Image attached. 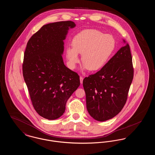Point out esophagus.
Returning a JSON list of instances; mask_svg holds the SVG:
<instances>
[{
  "mask_svg": "<svg viewBox=\"0 0 155 155\" xmlns=\"http://www.w3.org/2000/svg\"><path fill=\"white\" fill-rule=\"evenodd\" d=\"M83 79H84V77H82V76H80V82H81V84H82Z\"/></svg>",
  "mask_w": 155,
  "mask_h": 155,
  "instance_id": "34e87169",
  "label": "esophagus"
}]
</instances>
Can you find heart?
Returning <instances> with one entry per match:
<instances>
[{
  "label": "heart",
  "instance_id": "obj_1",
  "mask_svg": "<svg viewBox=\"0 0 155 155\" xmlns=\"http://www.w3.org/2000/svg\"><path fill=\"white\" fill-rule=\"evenodd\" d=\"M73 48L66 49L68 64L74 68L82 54L83 68L94 71L101 69L109 60L116 46L114 38L96 30H85L79 32L72 41Z\"/></svg>",
  "mask_w": 155,
  "mask_h": 155
}]
</instances>
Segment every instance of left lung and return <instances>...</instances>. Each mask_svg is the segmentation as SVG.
I'll return each mask as SVG.
<instances>
[{
  "instance_id": "left-lung-1",
  "label": "left lung",
  "mask_w": 155,
  "mask_h": 155,
  "mask_svg": "<svg viewBox=\"0 0 155 155\" xmlns=\"http://www.w3.org/2000/svg\"><path fill=\"white\" fill-rule=\"evenodd\" d=\"M133 77L132 56L127 44L101 70L84 79L87 108L91 116L104 121L118 114L127 102Z\"/></svg>"
}]
</instances>
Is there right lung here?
<instances>
[{"instance_id":"1","label":"right lung","mask_w":155,"mask_h":155,"mask_svg":"<svg viewBox=\"0 0 155 155\" xmlns=\"http://www.w3.org/2000/svg\"><path fill=\"white\" fill-rule=\"evenodd\" d=\"M73 21L44 25L30 38L24 54L22 74L34 108L55 120L65 111L68 98L80 85V76L64 64L63 40Z\"/></svg>"}]
</instances>
